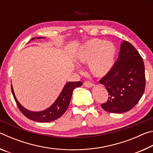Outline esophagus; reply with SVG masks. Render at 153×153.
I'll list each match as a JSON object with an SVG mask.
<instances>
[{"instance_id":"esophagus-1","label":"esophagus","mask_w":153,"mask_h":153,"mask_svg":"<svg viewBox=\"0 0 153 153\" xmlns=\"http://www.w3.org/2000/svg\"><path fill=\"white\" fill-rule=\"evenodd\" d=\"M84 85L87 88H92V86H94V84L90 81H85L84 82Z\"/></svg>"}]
</instances>
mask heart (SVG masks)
I'll list each match as a JSON object with an SVG mask.
<instances>
[{
	"mask_svg": "<svg viewBox=\"0 0 153 153\" xmlns=\"http://www.w3.org/2000/svg\"><path fill=\"white\" fill-rule=\"evenodd\" d=\"M115 54L116 49L113 43L94 38L82 46L76 60L80 64L88 63V71L92 76L102 77L112 67Z\"/></svg>",
	"mask_w": 153,
	"mask_h": 153,
	"instance_id": "obj_1",
	"label": "heart"
}]
</instances>
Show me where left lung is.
<instances>
[{
  "mask_svg": "<svg viewBox=\"0 0 153 153\" xmlns=\"http://www.w3.org/2000/svg\"><path fill=\"white\" fill-rule=\"evenodd\" d=\"M108 92L101 107L107 112L122 113L131 110L143 95L146 84L143 59L128 41L121 43L117 61L99 81Z\"/></svg>",
  "mask_w": 153,
  "mask_h": 153,
  "instance_id": "left-lung-1",
  "label": "left lung"
}]
</instances>
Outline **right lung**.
<instances>
[{
	"instance_id": "obj_1",
	"label": "right lung",
	"mask_w": 153,
	"mask_h": 153,
	"mask_svg": "<svg viewBox=\"0 0 153 153\" xmlns=\"http://www.w3.org/2000/svg\"><path fill=\"white\" fill-rule=\"evenodd\" d=\"M36 38L39 39V38H43V37ZM33 39L35 38H33L32 40ZM82 84L83 83L82 82H69L67 83L55 102L47 109L43 111H39V112H33L22 107L15 97L12 85L11 91L18 108L25 117L31 120L45 123L55 121L63 115L69 107L73 90L77 87L81 86Z\"/></svg>"
}]
</instances>
